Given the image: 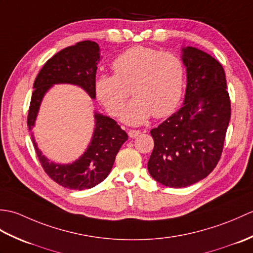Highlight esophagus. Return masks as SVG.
Wrapping results in <instances>:
<instances>
[{"label":"esophagus","instance_id":"obj_1","mask_svg":"<svg viewBox=\"0 0 253 253\" xmlns=\"http://www.w3.org/2000/svg\"><path fill=\"white\" fill-rule=\"evenodd\" d=\"M139 135H140V131H139V130H133V129H131V130L128 131V136H129L130 138H136V137L139 136Z\"/></svg>","mask_w":253,"mask_h":253}]
</instances>
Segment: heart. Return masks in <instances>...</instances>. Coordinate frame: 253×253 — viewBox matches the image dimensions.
I'll return each mask as SVG.
<instances>
[{"mask_svg":"<svg viewBox=\"0 0 253 253\" xmlns=\"http://www.w3.org/2000/svg\"><path fill=\"white\" fill-rule=\"evenodd\" d=\"M115 75L95 78V94L112 115H118L130 94L132 99L123 110L121 120L128 125H141L152 115L165 117L178 106L184 92L185 66L171 52L148 46H132L113 62Z\"/></svg>","mask_w":253,"mask_h":253,"instance_id":"obj_1","label":"heart"}]
</instances>
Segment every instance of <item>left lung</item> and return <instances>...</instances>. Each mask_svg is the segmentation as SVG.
<instances>
[{
	"label": "left lung",
	"instance_id": "1",
	"mask_svg": "<svg viewBox=\"0 0 253 253\" xmlns=\"http://www.w3.org/2000/svg\"><path fill=\"white\" fill-rule=\"evenodd\" d=\"M187 73L182 106L150 131L154 149L148 170L160 184L182 188L200 181L221 159L230 100L221 63L197 47L181 49Z\"/></svg>",
	"mask_w": 253,
	"mask_h": 253
}]
</instances>
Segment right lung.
<instances>
[{
  "label": "right lung",
  "instance_id": "obj_1",
  "mask_svg": "<svg viewBox=\"0 0 253 253\" xmlns=\"http://www.w3.org/2000/svg\"><path fill=\"white\" fill-rule=\"evenodd\" d=\"M101 60L99 44L82 41L65 47L47 61L34 84L27 125L32 131L43 96L58 84H75L83 88L91 99H95L94 82L96 65ZM31 139L40 163L51 178L65 188L75 190L89 189L103 181L114 164L116 154L128 136L113 118L94 112V130L87 150L78 160L69 164L51 162Z\"/></svg>",
  "mask_w": 253,
  "mask_h": 253
}]
</instances>
